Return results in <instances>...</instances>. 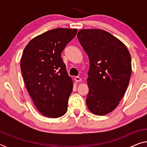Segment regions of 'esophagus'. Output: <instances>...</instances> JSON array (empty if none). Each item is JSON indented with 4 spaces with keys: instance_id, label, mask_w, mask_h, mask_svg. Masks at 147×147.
I'll return each mask as SVG.
<instances>
[{
    "instance_id": "1",
    "label": "esophagus",
    "mask_w": 147,
    "mask_h": 147,
    "mask_svg": "<svg viewBox=\"0 0 147 147\" xmlns=\"http://www.w3.org/2000/svg\"><path fill=\"white\" fill-rule=\"evenodd\" d=\"M74 80H75L76 82H80L82 80V78L79 76H74Z\"/></svg>"
}]
</instances>
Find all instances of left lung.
<instances>
[{"label":"left lung","instance_id":"obj_1","mask_svg":"<svg viewBox=\"0 0 147 147\" xmlns=\"http://www.w3.org/2000/svg\"><path fill=\"white\" fill-rule=\"evenodd\" d=\"M77 38L90 63L87 106L94 115H106L118 106L127 89L131 73L130 53L123 42L104 30H80Z\"/></svg>","mask_w":147,"mask_h":147}]
</instances>
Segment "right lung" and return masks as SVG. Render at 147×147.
I'll use <instances>...</instances> for the list:
<instances>
[{"mask_svg": "<svg viewBox=\"0 0 147 147\" xmlns=\"http://www.w3.org/2000/svg\"><path fill=\"white\" fill-rule=\"evenodd\" d=\"M77 31L51 30L35 37L24 49L21 70L24 84L36 108L48 117H59L67 110L73 84L61 54Z\"/></svg>", "mask_w": 147, "mask_h": 147, "instance_id": "add662e5", "label": "right lung"}]
</instances>
